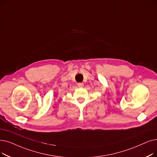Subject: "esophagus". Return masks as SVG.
<instances>
[{
  "mask_svg": "<svg viewBox=\"0 0 157 157\" xmlns=\"http://www.w3.org/2000/svg\"><path fill=\"white\" fill-rule=\"evenodd\" d=\"M83 86H84V84L83 83H78V86L79 87V88L83 87Z\"/></svg>",
  "mask_w": 157,
  "mask_h": 157,
  "instance_id": "1",
  "label": "esophagus"
}]
</instances>
